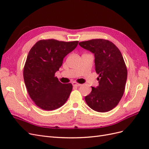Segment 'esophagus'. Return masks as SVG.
<instances>
[{"instance_id":"obj_1","label":"esophagus","mask_w":149,"mask_h":149,"mask_svg":"<svg viewBox=\"0 0 149 149\" xmlns=\"http://www.w3.org/2000/svg\"><path fill=\"white\" fill-rule=\"evenodd\" d=\"M73 86L78 87V86H80L81 85V84L78 83H76V82H73Z\"/></svg>"}]
</instances>
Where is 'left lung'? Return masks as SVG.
<instances>
[{
    "instance_id": "1",
    "label": "left lung",
    "mask_w": 149,
    "mask_h": 149,
    "mask_svg": "<svg viewBox=\"0 0 149 149\" xmlns=\"http://www.w3.org/2000/svg\"><path fill=\"white\" fill-rule=\"evenodd\" d=\"M82 48L94 54L99 86L92 88L85 101L94 111L105 112L112 110L123 97L127 70L123 55L115 45L105 39H93L79 43Z\"/></svg>"
}]
</instances>
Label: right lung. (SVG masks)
I'll use <instances>...</instances> for the list:
<instances>
[{
    "label": "right lung",
    "mask_w": 149,
    "mask_h": 149,
    "mask_svg": "<svg viewBox=\"0 0 149 149\" xmlns=\"http://www.w3.org/2000/svg\"><path fill=\"white\" fill-rule=\"evenodd\" d=\"M78 41L41 40L31 48L24 68V79L30 98L41 109L52 111L66 102L73 89L55 76L63 58L77 47Z\"/></svg>",
    "instance_id": "right-lung-1"
}]
</instances>
